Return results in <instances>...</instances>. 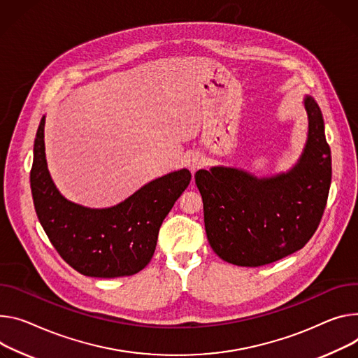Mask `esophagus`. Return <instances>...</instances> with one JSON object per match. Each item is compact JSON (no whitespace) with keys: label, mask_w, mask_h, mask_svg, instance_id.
Returning <instances> with one entry per match:
<instances>
[{"label":"esophagus","mask_w":358,"mask_h":358,"mask_svg":"<svg viewBox=\"0 0 358 358\" xmlns=\"http://www.w3.org/2000/svg\"><path fill=\"white\" fill-rule=\"evenodd\" d=\"M185 162H187V167L191 170V173L194 174L196 173L199 169H201L203 166H204V158L200 155V154H191V155H188L187 157V159H185Z\"/></svg>","instance_id":"34e87169"}]
</instances>
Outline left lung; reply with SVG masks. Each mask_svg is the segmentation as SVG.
Here are the masks:
<instances>
[{"instance_id": "8db88e82", "label": "left lung", "mask_w": 358, "mask_h": 358, "mask_svg": "<svg viewBox=\"0 0 358 358\" xmlns=\"http://www.w3.org/2000/svg\"><path fill=\"white\" fill-rule=\"evenodd\" d=\"M308 136L297 164L273 177L231 167L199 170L208 243L224 262L259 267L301 250L315 233L331 184V151L321 110L304 99Z\"/></svg>"}]
</instances>
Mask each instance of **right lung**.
I'll use <instances>...</instances> for the list:
<instances>
[{
	"mask_svg": "<svg viewBox=\"0 0 358 358\" xmlns=\"http://www.w3.org/2000/svg\"><path fill=\"white\" fill-rule=\"evenodd\" d=\"M45 117L34 141L29 174L37 217L57 252L88 277L114 278L141 271L152 258L159 227L188 187L187 169L155 178L110 208H88L64 199L47 169Z\"/></svg>",
	"mask_w": 358,
	"mask_h": 358,
	"instance_id": "1",
	"label": "right lung"
}]
</instances>
